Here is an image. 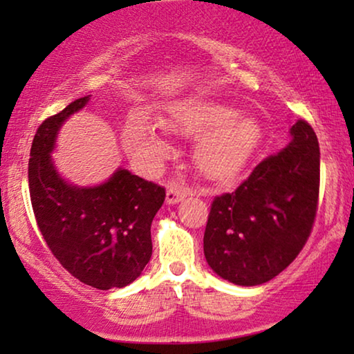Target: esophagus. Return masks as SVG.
I'll return each instance as SVG.
<instances>
[{
	"label": "esophagus",
	"instance_id": "esophagus-1",
	"mask_svg": "<svg viewBox=\"0 0 354 354\" xmlns=\"http://www.w3.org/2000/svg\"><path fill=\"white\" fill-rule=\"evenodd\" d=\"M187 195H188L187 188L180 187L178 183H172V185H169L166 192V203L167 205H177V203H180Z\"/></svg>",
	"mask_w": 354,
	"mask_h": 354
}]
</instances>
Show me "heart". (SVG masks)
Here are the masks:
<instances>
[{
    "mask_svg": "<svg viewBox=\"0 0 354 354\" xmlns=\"http://www.w3.org/2000/svg\"><path fill=\"white\" fill-rule=\"evenodd\" d=\"M164 132L196 138L193 162L211 182L230 183L241 177L263 145L266 130L251 113H236L216 100L192 98L174 104L159 118ZM151 120H132L124 127V145L133 156L158 164L171 151V145Z\"/></svg>",
    "mask_w": 354,
    "mask_h": 354,
    "instance_id": "1",
    "label": "heart"
}]
</instances>
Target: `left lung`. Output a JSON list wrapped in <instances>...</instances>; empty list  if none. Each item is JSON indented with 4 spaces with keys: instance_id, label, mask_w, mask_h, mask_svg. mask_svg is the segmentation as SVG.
Instances as JSON below:
<instances>
[{
    "instance_id": "obj_1",
    "label": "left lung",
    "mask_w": 354,
    "mask_h": 354,
    "mask_svg": "<svg viewBox=\"0 0 354 354\" xmlns=\"http://www.w3.org/2000/svg\"><path fill=\"white\" fill-rule=\"evenodd\" d=\"M292 140L264 158L234 193L214 198L203 239L209 268L254 287L279 275L306 243L317 209L321 153L311 125L298 120Z\"/></svg>"
}]
</instances>
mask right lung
I'll return each instance as SVG.
<instances>
[{
    "label": "right lung",
    "mask_w": 354,
    "mask_h": 354,
    "mask_svg": "<svg viewBox=\"0 0 354 354\" xmlns=\"http://www.w3.org/2000/svg\"><path fill=\"white\" fill-rule=\"evenodd\" d=\"M88 101L90 95L72 101L38 127L28 159L30 200L43 239L67 272L93 288H122L149 263L151 222L166 192L124 167L90 187L61 176L53 159L57 135Z\"/></svg>",
    "instance_id": "1"
}]
</instances>
